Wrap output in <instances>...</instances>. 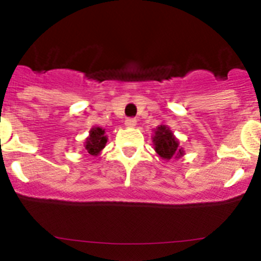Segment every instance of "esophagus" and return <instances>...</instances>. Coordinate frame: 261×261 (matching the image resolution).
<instances>
[{
	"mask_svg": "<svg viewBox=\"0 0 261 261\" xmlns=\"http://www.w3.org/2000/svg\"><path fill=\"white\" fill-rule=\"evenodd\" d=\"M125 125L127 126V127H135L136 120L134 119V117H127V119L125 120Z\"/></svg>",
	"mask_w": 261,
	"mask_h": 261,
	"instance_id": "34e87169",
	"label": "esophagus"
}]
</instances>
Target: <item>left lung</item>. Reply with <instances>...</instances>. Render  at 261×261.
Masks as SVG:
<instances>
[{"instance_id":"obj_1","label":"left lung","mask_w":261,"mask_h":261,"mask_svg":"<svg viewBox=\"0 0 261 261\" xmlns=\"http://www.w3.org/2000/svg\"><path fill=\"white\" fill-rule=\"evenodd\" d=\"M153 142H155V150L159 155L163 159H171L172 156H181L182 151L179 149V141L174 138L171 131L166 127V126H160L156 130L155 138H153ZM175 156V158H176Z\"/></svg>"}]
</instances>
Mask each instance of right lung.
<instances>
[{"mask_svg":"<svg viewBox=\"0 0 261 261\" xmlns=\"http://www.w3.org/2000/svg\"><path fill=\"white\" fill-rule=\"evenodd\" d=\"M106 139L105 130L100 127H95L90 131V138L86 141V150L90 155H97L105 147Z\"/></svg>","mask_w":261,"mask_h":261,"instance_id":"obj_1","label":"right lung"}]
</instances>
